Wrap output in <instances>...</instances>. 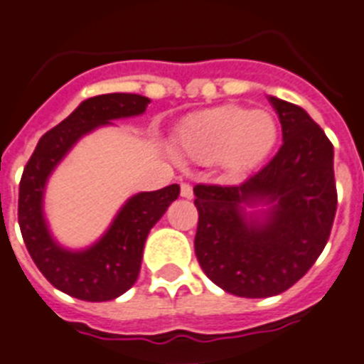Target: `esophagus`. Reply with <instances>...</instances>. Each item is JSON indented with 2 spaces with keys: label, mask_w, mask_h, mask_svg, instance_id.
<instances>
[{
  "label": "esophagus",
  "mask_w": 364,
  "mask_h": 364,
  "mask_svg": "<svg viewBox=\"0 0 364 364\" xmlns=\"http://www.w3.org/2000/svg\"><path fill=\"white\" fill-rule=\"evenodd\" d=\"M180 196L184 197V199H191L193 197V188L190 184H182L180 186Z\"/></svg>",
  "instance_id": "esophagus-1"
}]
</instances>
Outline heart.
<instances>
[{
  "label": "heart",
  "mask_w": 364,
  "mask_h": 364,
  "mask_svg": "<svg viewBox=\"0 0 364 364\" xmlns=\"http://www.w3.org/2000/svg\"><path fill=\"white\" fill-rule=\"evenodd\" d=\"M278 141V124L269 110L220 105L193 112L174 133L178 156L218 165L229 176H244L269 158Z\"/></svg>",
  "instance_id": "obj_1"
}]
</instances>
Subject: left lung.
I'll list each match as a JSON object with an SVG mask.
<instances>
[{
  "label": "left lung",
  "instance_id": "8db88e82",
  "mask_svg": "<svg viewBox=\"0 0 364 364\" xmlns=\"http://www.w3.org/2000/svg\"><path fill=\"white\" fill-rule=\"evenodd\" d=\"M269 101L284 136L269 165L240 186L193 188L200 269L246 299L280 295L301 280L323 252L336 212L331 141L304 109Z\"/></svg>",
  "mask_w": 364,
  "mask_h": 364
}]
</instances>
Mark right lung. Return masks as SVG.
Masks as SVG:
<instances>
[{
  "label": "right lung",
  "mask_w": 364,
  "mask_h": 364,
  "mask_svg": "<svg viewBox=\"0 0 364 364\" xmlns=\"http://www.w3.org/2000/svg\"><path fill=\"white\" fill-rule=\"evenodd\" d=\"M150 100L139 94H105L82 101L65 120L41 136L26 165L18 191V223L37 269L60 291L90 302L112 301L136 282L150 229L159 222L180 186L129 197L100 240L82 250L65 248L52 237L45 218L46 182L84 135L112 120L144 114Z\"/></svg>",
  "instance_id": "obj_1"
}]
</instances>
